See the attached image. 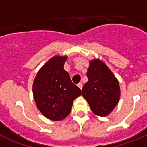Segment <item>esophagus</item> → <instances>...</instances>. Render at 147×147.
I'll use <instances>...</instances> for the list:
<instances>
[{
  "mask_svg": "<svg viewBox=\"0 0 147 147\" xmlns=\"http://www.w3.org/2000/svg\"><path fill=\"white\" fill-rule=\"evenodd\" d=\"M77 85H78V87L80 88V89H82V82H80Z\"/></svg>",
  "mask_w": 147,
  "mask_h": 147,
  "instance_id": "34e87169",
  "label": "esophagus"
}]
</instances>
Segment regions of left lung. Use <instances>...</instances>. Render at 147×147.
<instances>
[{
  "mask_svg": "<svg viewBox=\"0 0 147 147\" xmlns=\"http://www.w3.org/2000/svg\"><path fill=\"white\" fill-rule=\"evenodd\" d=\"M87 76L88 80L82 90L83 97L93 113L99 116L108 115L120 98L117 79L107 66L98 59L90 62Z\"/></svg>",
  "mask_w": 147,
  "mask_h": 147,
  "instance_id": "obj_1",
  "label": "left lung"
}]
</instances>
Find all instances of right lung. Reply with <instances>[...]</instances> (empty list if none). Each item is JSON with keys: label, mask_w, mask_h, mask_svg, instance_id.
Wrapping results in <instances>:
<instances>
[{"label": "right lung", "mask_w": 147, "mask_h": 147, "mask_svg": "<svg viewBox=\"0 0 147 147\" xmlns=\"http://www.w3.org/2000/svg\"><path fill=\"white\" fill-rule=\"evenodd\" d=\"M66 57L56 56L37 73L33 83V94L37 107L53 121L65 119L71 113L73 102L82 91L72 82L64 70Z\"/></svg>", "instance_id": "right-lung-1"}]
</instances>
